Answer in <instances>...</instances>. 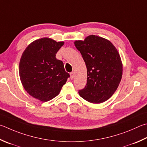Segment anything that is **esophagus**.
<instances>
[{"label":"esophagus","instance_id":"esophagus-1","mask_svg":"<svg viewBox=\"0 0 147 147\" xmlns=\"http://www.w3.org/2000/svg\"><path fill=\"white\" fill-rule=\"evenodd\" d=\"M70 75H71V79L73 80V79L74 78V72H72V73H70Z\"/></svg>","mask_w":147,"mask_h":147}]
</instances>
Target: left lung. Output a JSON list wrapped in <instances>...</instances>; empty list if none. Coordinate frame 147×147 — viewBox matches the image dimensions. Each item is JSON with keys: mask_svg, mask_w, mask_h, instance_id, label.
I'll use <instances>...</instances> for the list:
<instances>
[{"mask_svg": "<svg viewBox=\"0 0 147 147\" xmlns=\"http://www.w3.org/2000/svg\"><path fill=\"white\" fill-rule=\"evenodd\" d=\"M74 45L87 67V84L79 90L80 96L90 103L109 100L121 80L123 65L119 54L111 42L102 37L89 35Z\"/></svg>", "mask_w": 147, "mask_h": 147, "instance_id": "1", "label": "left lung"}]
</instances>
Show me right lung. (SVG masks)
Masks as SVG:
<instances>
[{"mask_svg": "<svg viewBox=\"0 0 147 147\" xmlns=\"http://www.w3.org/2000/svg\"><path fill=\"white\" fill-rule=\"evenodd\" d=\"M64 42L42 38L32 42L22 53L19 75L24 88L29 95L42 101L57 96L69 74L56 54Z\"/></svg>", "mask_w": 147, "mask_h": 147, "instance_id": "add662e5", "label": "right lung"}]
</instances>
